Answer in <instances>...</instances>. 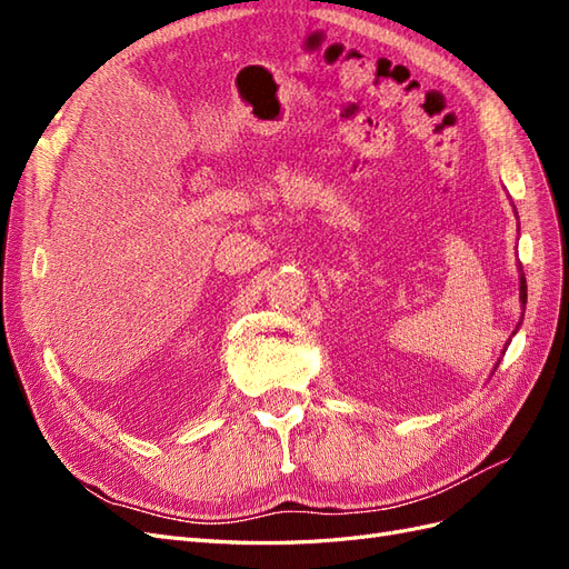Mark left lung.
<instances>
[{"mask_svg":"<svg viewBox=\"0 0 569 569\" xmlns=\"http://www.w3.org/2000/svg\"><path fill=\"white\" fill-rule=\"evenodd\" d=\"M520 301H522V306L527 303V280H525V274L520 278Z\"/></svg>","mask_w":569,"mask_h":569,"instance_id":"1","label":"left lung"}]
</instances>
